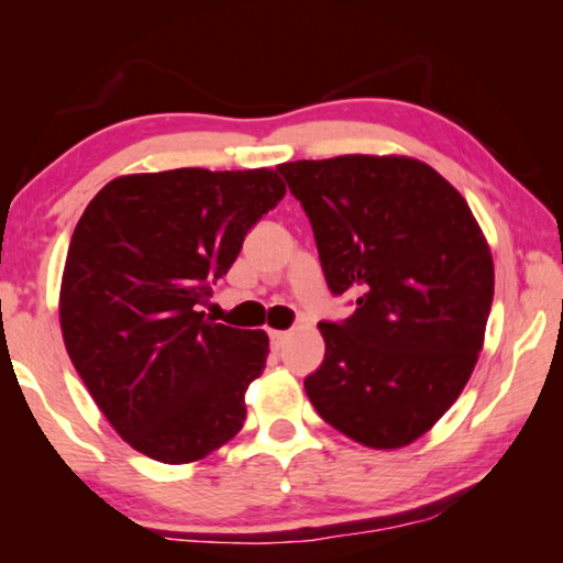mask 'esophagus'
Returning a JSON list of instances; mask_svg holds the SVG:
<instances>
[{
  "mask_svg": "<svg viewBox=\"0 0 563 563\" xmlns=\"http://www.w3.org/2000/svg\"><path fill=\"white\" fill-rule=\"evenodd\" d=\"M268 338H271V345H273V350H280L285 342H288V332H283V330H271L268 332Z\"/></svg>",
  "mask_w": 563,
  "mask_h": 563,
  "instance_id": "1",
  "label": "esophagus"
}]
</instances>
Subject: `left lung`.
<instances>
[{
    "mask_svg": "<svg viewBox=\"0 0 563 563\" xmlns=\"http://www.w3.org/2000/svg\"><path fill=\"white\" fill-rule=\"evenodd\" d=\"M316 235L332 295L325 360L305 393L328 424L375 450L415 442L470 379L494 298V263L452 184L422 161L338 156L278 166Z\"/></svg>",
    "mask_w": 563,
    "mask_h": 563,
    "instance_id": "1",
    "label": "left lung"
}]
</instances>
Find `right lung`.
I'll list each match as a JSON object with an SVG mask.
<instances>
[{
    "instance_id": "1",
    "label": "right lung",
    "mask_w": 563,
    "mask_h": 563,
    "mask_svg": "<svg viewBox=\"0 0 563 563\" xmlns=\"http://www.w3.org/2000/svg\"><path fill=\"white\" fill-rule=\"evenodd\" d=\"M283 196L268 168H176L111 180L76 223L64 345L113 430L151 460L196 462L241 432L268 335L201 305Z\"/></svg>"
}]
</instances>
